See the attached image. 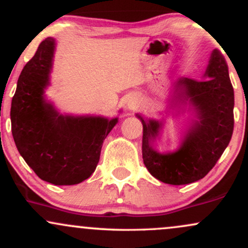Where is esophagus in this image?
Returning <instances> with one entry per match:
<instances>
[{"mask_svg": "<svg viewBox=\"0 0 248 248\" xmlns=\"http://www.w3.org/2000/svg\"><path fill=\"white\" fill-rule=\"evenodd\" d=\"M140 104H141V100L140 98H139V95H132L129 98V100H128L127 106L130 110H136L139 107H140Z\"/></svg>", "mask_w": 248, "mask_h": 248, "instance_id": "1", "label": "esophagus"}]
</instances>
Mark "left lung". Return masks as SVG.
Returning <instances> with one entry per match:
<instances>
[{"instance_id": "8db88e82", "label": "left lung", "mask_w": 248, "mask_h": 248, "mask_svg": "<svg viewBox=\"0 0 248 248\" xmlns=\"http://www.w3.org/2000/svg\"><path fill=\"white\" fill-rule=\"evenodd\" d=\"M204 78H178L173 84L175 105L189 104L193 118L175 152L160 153L153 146L160 138L164 121L144 119L142 157L155 178L167 184L183 186L205 177L231 141L234 92L229 67L218 50L210 57Z\"/></svg>"}]
</instances>
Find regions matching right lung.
Listing matches in <instances>:
<instances>
[{
	"label": "right lung",
	"mask_w": 248,
	"mask_h": 248,
	"mask_svg": "<svg viewBox=\"0 0 248 248\" xmlns=\"http://www.w3.org/2000/svg\"><path fill=\"white\" fill-rule=\"evenodd\" d=\"M56 39L46 38L25 64L11 101V133L39 178L55 186L81 183L94 172L101 147L118 118L62 114L45 98Z\"/></svg>",
	"instance_id": "1"
}]
</instances>
